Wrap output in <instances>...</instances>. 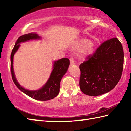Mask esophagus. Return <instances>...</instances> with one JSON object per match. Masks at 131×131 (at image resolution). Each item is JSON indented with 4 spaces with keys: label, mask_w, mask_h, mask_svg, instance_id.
Listing matches in <instances>:
<instances>
[{
    "label": "esophagus",
    "mask_w": 131,
    "mask_h": 131,
    "mask_svg": "<svg viewBox=\"0 0 131 131\" xmlns=\"http://www.w3.org/2000/svg\"><path fill=\"white\" fill-rule=\"evenodd\" d=\"M70 65H74V61L73 58H70Z\"/></svg>",
    "instance_id": "obj_1"
}]
</instances>
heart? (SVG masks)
<instances>
[{
	"label": "heart",
	"mask_w": 131,
	"mask_h": 131,
	"mask_svg": "<svg viewBox=\"0 0 131 131\" xmlns=\"http://www.w3.org/2000/svg\"><path fill=\"white\" fill-rule=\"evenodd\" d=\"M92 41L88 39H82L75 44L74 48L77 51H82L85 50L83 58L88 57L92 55L94 52V49L92 46Z\"/></svg>",
	"instance_id": "1"
}]
</instances>
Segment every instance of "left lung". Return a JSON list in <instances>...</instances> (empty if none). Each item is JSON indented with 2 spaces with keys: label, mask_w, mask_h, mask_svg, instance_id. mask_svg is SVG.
<instances>
[{
  "label": "left lung",
  "mask_w": 131,
  "mask_h": 131,
  "mask_svg": "<svg viewBox=\"0 0 131 131\" xmlns=\"http://www.w3.org/2000/svg\"><path fill=\"white\" fill-rule=\"evenodd\" d=\"M123 64V48L118 39L114 37L103 42L79 66L81 91L91 96L109 92L120 80Z\"/></svg>",
  "instance_id": "8db88e82"
}]
</instances>
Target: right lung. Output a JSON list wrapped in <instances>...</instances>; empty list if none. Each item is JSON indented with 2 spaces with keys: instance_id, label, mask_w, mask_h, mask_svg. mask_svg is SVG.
I'll return each mask as SVG.
<instances>
[{
  "instance_id": "right-lung-1",
  "label": "right lung",
  "mask_w": 131,
  "mask_h": 131,
  "mask_svg": "<svg viewBox=\"0 0 131 131\" xmlns=\"http://www.w3.org/2000/svg\"><path fill=\"white\" fill-rule=\"evenodd\" d=\"M40 39L41 37L39 36L36 33L25 34L18 37L11 54V73H12V79L15 85L24 94L36 100L48 101L54 98L58 95L59 88H60L61 80L67 72L70 64L69 59L68 58H62L54 61L52 71L47 83L44 84V86L40 89L34 91L26 90L18 83L15 78L13 65L14 55L18 50L20 46V43L30 40Z\"/></svg>"
}]
</instances>
